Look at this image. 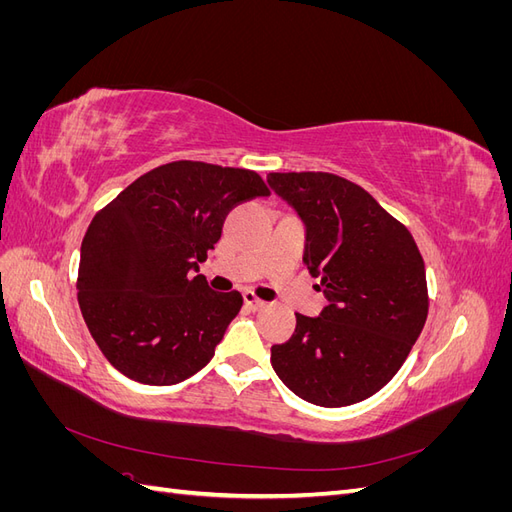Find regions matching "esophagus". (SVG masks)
Returning a JSON list of instances; mask_svg holds the SVG:
<instances>
[{"label": "esophagus", "instance_id": "1", "mask_svg": "<svg viewBox=\"0 0 512 512\" xmlns=\"http://www.w3.org/2000/svg\"><path fill=\"white\" fill-rule=\"evenodd\" d=\"M243 303L247 309H252V312H258V309L265 307V301H260L254 292H243Z\"/></svg>", "mask_w": 512, "mask_h": 512}]
</instances>
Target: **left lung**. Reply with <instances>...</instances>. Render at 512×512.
<instances>
[{
	"label": "left lung",
	"instance_id": "8db88e82",
	"mask_svg": "<svg viewBox=\"0 0 512 512\" xmlns=\"http://www.w3.org/2000/svg\"><path fill=\"white\" fill-rule=\"evenodd\" d=\"M267 183L303 222V262L329 303L314 318L297 314L288 342L271 346V365L309 404H356L397 374L423 331L421 252L404 224L344 177L271 173Z\"/></svg>",
	"mask_w": 512,
	"mask_h": 512
}]
</instances>
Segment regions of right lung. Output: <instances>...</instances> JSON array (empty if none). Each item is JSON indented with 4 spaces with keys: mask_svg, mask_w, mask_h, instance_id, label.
<instances>
[{
    "mask_svg": "<svg viewBox=\"0 0 512 512\" xmlns=\"http://www.w3.org/2000/svg\"><path fill=\"white\" fill-rule=\"evenodd\" d=\"M267 194L254 170L170 162L96 213L76 288L91 337L123 376L170 386L211 361L243 297L215 292L194 273L228 211Z\"/></svg>",
    "mask_w": 512,
    "mask_h": 512,
    "instance_id": "right-lung-1",
    "label": "right lung"
}]
</instances>
